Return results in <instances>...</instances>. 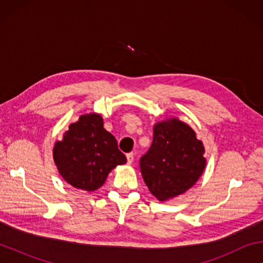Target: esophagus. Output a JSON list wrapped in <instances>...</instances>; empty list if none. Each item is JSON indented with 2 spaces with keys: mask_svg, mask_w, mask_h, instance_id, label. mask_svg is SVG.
Masks as SVG:
<instances>
[{
  "mask_svg": "<svg viewBox=\"0 0 263 263\" xmlns=\"http://www.w3.org/2000/svg\"><path fill=\"white\" fill-rule=\"evenodd\" d=\"M126 159H127V163L131 164L133 162V159H135V154H133V153H127L126 154Z\"/></svg>",
  "mask_w": 263,
  "mask_h": 263,
  "instance_id": "esophagus-1",
  "label": "esophagus"
}]
</instances>
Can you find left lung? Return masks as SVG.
<instances>
[{"mask_svg": "<svg viewBox=\"0 0 263 263\" xmlns=\"http://www.w3.org/2000/svg\"><path fill=\"white\" fill-rule=\"evenodd\" d=\"M204 146L188 124L177 118L159 122L153 141L140 158L142 179L160 202L168 201L190 189L205 168Z\"/></svg>", "mask_w": 263, "mask_h": 263, "instance_id": "1", "label": "left lung"}]
</instances>
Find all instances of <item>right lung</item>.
Instances as JSON below:
<instances>
[{"mask_svg": "<svg viewBox=\"0 0 263 263\" xmlns=\"http://www.w3.org/2000/svg\"><path fill=\"white\" fill-rule=\"evenodd\" d=\"M53 159L66 182L86 191L99 189L116 166L126 162L117 140L97 114L83 115L70 124L64 139L55 142Z\"/></svg>", "mask_w": 263, "mask_h": 263, "instance_id": "1", "label": "right lung"}]
</instances>
